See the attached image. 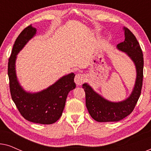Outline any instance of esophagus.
<instances>
[{
	"label": "esophagus",
	"instance_id": "obj_1",
	"mask_svg": "<svg viewBox=\"0 0 151 151\" xmlns=\"http://www.w3.org/2000/svg\"><path fill=\"white\" fill-rule=\"evenodd\" d=\"M74 81L77 85H81L84 82V76L82 73L76 74V77L74 78Z\"/></svg>",
	"mask_w": 151,
	"mask_h": 151
}]
</instances>
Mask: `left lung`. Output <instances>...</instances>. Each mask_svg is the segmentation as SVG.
<instances>
[{
    "mask_svg": "<svg viewBox=\"0 0 151 151\" xmlns=\"http://www.w3.org/2000/svg\"><path fill=\"white\" fill-rule=\"evenodd\" d=\"M125 40L117 45L126 52L135 63L137 78L133 92L129 98L120 102H111L97 94L87 84L82 88L85 92L86 106L91 117L99 122H117L131 114L134 110L142 91L143 82V53L137 38L129 29L124 28Z\"/></svg>",
    "mask_w": 151,
    "mask_h": 151,
    "instance_id": "obj_1",
    "label": "left lung"
}]
</instances>
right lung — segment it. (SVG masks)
<instances>
[{
    "instance_id": "add662e5",
    "label": "right lung",
    "mask_w": 151,
    "mask_h": 151,
    "mask_svg": "<svg viewBox=\"0 0 151 151\" xmlns=\"http://www.w3.org/2000/svg\"><path fill=\"white\" fill-rule=\"evenodd\" d=\"M36 32V29L30 24L22 31L14 42L8 62L10 93L18 110L24 119L34 123L51 124L61 117L67 95L76 88L75 75L70 73L64 76L47 89L37 93H29L22 89L16 76V55Z\"/></svg>"
}]
</instances>
